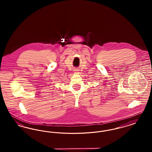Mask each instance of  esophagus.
I'll use <instances>...</instances> for the list:
<instances>
[{
	"label": "esophagus",
	"mask_w": 152,
	"mask_h": 152,
	"mask_svg": "<svg viewBox=\"0 0 152 152\" xmlns=\"http://www.w3.org/2000/svg\"><path fill=\"white\" fill-rule=\"evenodd\" d=\"M79 71V69H75V70H74V72L77 73Z\"/></svg>",
	"instance_id": "esophagus-1"
}]
</instances>
